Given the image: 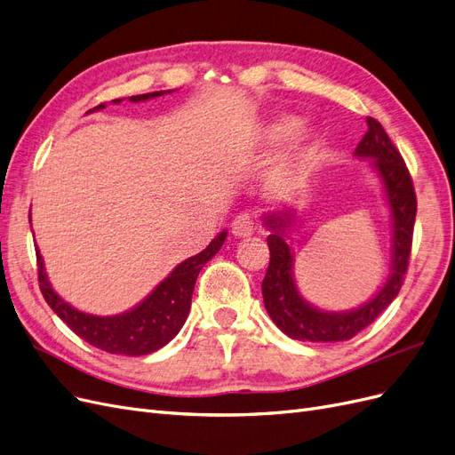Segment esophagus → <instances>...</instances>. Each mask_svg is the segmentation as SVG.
<instances>
[{
	"label": "esophagus",
	"mask_w": 455,
	"mask_h": 455,
	"mask_svg": "<svg viewBox=\"0 0 455 455\" xmlns=\"http://www.w3.org/2000/svg\"><path fill=\"white\" fill-rule=\"evenodd\" d=\"M255 227H257V223H255L253 215L240 213V215L234 217V221H232V234H234V236H236V238L251 236V234L255 232Z\"/></svg>",
	"instance_id": "obj_1"
}]
</instances>
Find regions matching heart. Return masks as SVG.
<instances>
[{"mask_svg": "<svg viewBox=\"0 0 455 455\" xmlns=\"http://www.w3.org/2000/svg\"><path fill=\"white\" fill-rule=\"evenodd\" d=\"M299 128V121L292 116H275L265 130V140L268 145H280L295 134ZM310 153L306 148H295L280 164L275 166L272 173V188L274 190H287L295 185L307 168Z\"/></svg>", "mask_w": 455, "mask_h": 455, "instance_id": "b5f03b06", "label": "heart"}]
</instances>
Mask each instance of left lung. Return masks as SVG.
<instances>
[{
  "mask_svg": "<svg viewBox=\"0 0 455 455\" xmlns=\"http://www.w3.org/2000/svg\"><path fill=\"white\" fill-rule=\"evenodd\" d=\"M366 134L355 148L354 156L372 160V168L384 185V196L391 213V272L384 287L354 310L325 312L306 302L295 283V253L287 242V234L295 225V212H272L262 217L270 230L267 238L270 265L262 280V299L270 319L292 340L302 342H344L369 327L399 295L408 270L416 221V193L412 178L401 153L395 149L384 126L366 116Z\"/></svg>",
  "mask_w": 455,
  "mask_h": 455,
  "instance_id": "8db88e82",
  "label": "left lung"
}]
</instances>
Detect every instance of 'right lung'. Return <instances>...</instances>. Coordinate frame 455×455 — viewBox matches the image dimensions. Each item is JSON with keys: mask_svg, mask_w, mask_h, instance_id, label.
Masks as SVG:
<instances>
[{"mask_svg": "<svg viewBox=\"0 0 455 455\" xmlns=\"http://www.w3.org/2000/svg\"><path fill=\"white\" fill-rule=\"evenodd\" d=\"M170 92L173 91L138 94L130 96V101H145ZM121 101L123 98H116L113 100V104H121ZM104 108L106 104H100L89 113L101 111ZM225 240L227 230L219 232L204 251H200L195 257H188L181 265L175 267L168 274V277H164L148 297L124 314L92 315L84 314L77 310V307H73L69 302H66L52 289L45 272V262H43V257L36 245L39 289L43 299L47 300L54 314L60 317L73 332L81 336L83 340L92 344L94 347H100L108 351V354L116 355H148L166 346L173 336L181 331L190 310V300H193L196 277L204 265H206L219 249H221Z\"/></svg>", "mask_w": 455, "mask_h": 455, "instance_id": "right-lung-1", "label": "right lung"}]
</instances>
